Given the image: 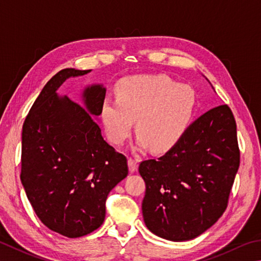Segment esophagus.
Listing matches in <instances>:
<instances>
[{"instance_id":"34e87169","label":"esophagus","mask_w":261,"mask_h":261,"mask_svg":"<svg viewBox=\"0 0 261 261\" xmlns=\"http://www.w3.org/2000/svg\"><path fill=\"white\" fill-rule=\"evenodd\" d=\"M127 163H129V169L131 172H135L137 169H138V161L134 158H129L127 160Z\"/></svg>"}]
</instances>
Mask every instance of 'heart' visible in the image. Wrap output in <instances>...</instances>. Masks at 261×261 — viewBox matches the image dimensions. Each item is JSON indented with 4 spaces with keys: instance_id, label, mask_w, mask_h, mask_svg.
Segmentation results:
<instances>
[{
    "instance_id": "heart-1",
    "label": "heart",
    "mask_w": 261,
    "mask_h": 261,
    "mask_svg": "<svg viewBox=\"0 0 261 261\" xmlns=\"http://www.w3.org/2000/svg\"><path fill=\"white\" fill-rule=\"evenodd\" d=\"M196 105V93L187 84L163 74L136 75L118 83L117 99L103 100L101 120L114 145L124 143L136 120L138 145L162 153L186 134Z\"/></svg>"
}]
</instances>
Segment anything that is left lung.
<instances>
[{
	"instance_id": "1",
	"label": "left lung",
	"mask_w": 261,
	"mask_h": 261,
	"mask_svg": "<svg viewBox=\"0 0 261 261\" xmlns=\"http://www.w3.org/2000/svg\"><path fill=\"white\" fill-rule=\"evenodd\" d=\"M239 167L235 117L228 105L217 106L198 117L168 153L140 162L147 228L176 242L204 233L228 205Z\"/></svg>"
}]
</instances>
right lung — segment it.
<instances>
[{"mask_svg":"<svg viewBox=\"0 0 261 261\" xmlns=\"http://www.w3.org/2000/svg\"><path fill=\"white\" fill-rule=\"evenodd\" d=\"M89 72L57 73L22 125L20 180L28 201L49 229L70 239L101 226L108 194L129 173L126 158L103 140L93 118L101 114L106 89H85V108L56 93L66 79Z\"/></svg>","mask_w":261,"mask_h":261,"instance_id":"right-lung-1","label":"right lung"}]
</instances>
